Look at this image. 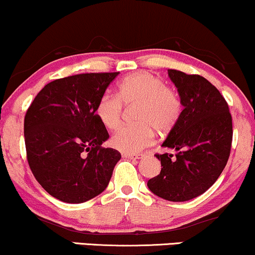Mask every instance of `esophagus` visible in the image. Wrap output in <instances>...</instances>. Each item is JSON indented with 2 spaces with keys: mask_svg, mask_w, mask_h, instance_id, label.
I'll use <instances>...</instances> for the list:
<instances>
[{
  "mask_svg": "<svg viewBox=\"0 0 255 255\" xmlns=\"http://www.w3.org/2000/svg\"><path fill=\"white\" fill-rule=\"evenodd\" d=\"M143 156H144V155L143 154H123V157H125V158H134V160H136V158H142Z\"/></svg>",
  "mask_w": 255,
  "mask_h": 255,
  "instance_id": "34e87169",
  "label": "esophagus"
}]
</instances>
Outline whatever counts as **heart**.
<instances>
[{
	"label": "heart",
	"mask_w": 255,
	"mask_h": 255,
	"mask_svg": "<svg viewBox=\"0 0 255 255\" xmlns=\"http://www.w3.org/2000/svg\"><path fill=\"white\" fill-rule=\"evenodd\" d=\"M132 106V125L119 128L111 138V144L125 154H134L154 142V128L167 133L178 124L182 103L174 89L164 86L160 77L140 71L124 77L118 83L116 97L104 94L95 105V116L107 130L121 125L123 106Z\"/></svg>",
	"instance_id": "b5f03b06"
}]
</instances>
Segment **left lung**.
Masks as SVG:
<instances>
[{"instance_id": "1", "label": "left lung", "mask_w": 255, "mask_h": 255, "mask_svg": "<svg viewBox=\"0 0 255 255\" xmlns=\"http://www.w3.org/2000/svg\"><path fill=\"white\" fill-rule=\"evenodd\" d=\"M182 106L176 127L162 146L173 154H156L160 174L148 181L152 193L170 202H186L204 193L223 172L230 155L233 122L220 91L200 75L168 69Z\"/></svg>"}]
</instances>
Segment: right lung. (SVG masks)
I'll return each mask as SVG.
<instances>
[{"mask_svg":"<svg viewBox=\"0 0 255 255\" xmlns=\"http://www.w3.org/2000/svg\"><path fill=\"white\" fill-rule=\"evenodd\" d=\"M119 73H91L47 83L23 123L27 161L41 187L65 203L87 202L107 187L121 152L104 148L109 132L95 105Z\"/></svg>","mask_w":255,"mask_h":255,"instance_id":"add662e5","label":"right lung"}]
</instances>
